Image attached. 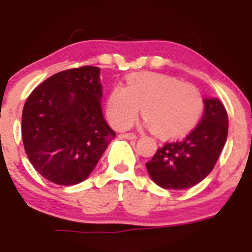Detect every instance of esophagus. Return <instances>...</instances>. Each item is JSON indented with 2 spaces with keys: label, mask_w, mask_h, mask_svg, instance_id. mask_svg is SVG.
<instances>
[{
  "label": "esophagus",
  "mask_w": 252,
  "mask_h": 252,
  "mask_svg": "<svg viewBox=\"0 0 252 252\" xmlns=\"http://www.w3.org/2000/svg\"><path fill=\"white\" fill-rule=\"evenodd\" d=\"M123 138H126V140H136L137 138V136L134 132H126V134H122L121 135Z\"/></svg>",
  "instance_id": "34e87169"
}]
</instances>
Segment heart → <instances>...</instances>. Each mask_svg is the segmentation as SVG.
<instances>
[{"label": "heart", "instance_id": "b5f03b06", "mask_svg": "<svg viewBox=\"0 0 252 252\" xmlns=\"http://www.w3.org/2000/svg\"><path fill=\"white\" fill-rule=\"evenodd\" d=\"M140 106L147 126L161 137H179L193 129L204 109L201 92L178 78L154 72L134 73L126 88L116 85L110 92L106 112L118 129L128 128L138 116Z\"/></svg>", "mask_w": 252, "mask_h": 252}]
</instances>
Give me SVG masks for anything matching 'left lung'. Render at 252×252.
Returning <instances> with one entry per match:
<instances>
[{
  "mask_svg": "<svg viewBox=\"0 0 252 252\" xmlns=\"http://www.w3.org/2000/svg\"><path fill=\"white\" fill-rule=\"evenodd\" d=\"M200 123L182 140L160 147L146 163L150 178L166 189L195 186L212 172L227 137V112L217 98L204 99Z\"/></svg>",
  "mask_w": 252,
  "mask_h": 252,
  "instance_id": "obj_1",
  "label": "left lung"
}]
</instances>
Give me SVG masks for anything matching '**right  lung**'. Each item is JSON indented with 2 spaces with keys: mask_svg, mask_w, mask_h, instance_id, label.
<instances>
[{
  "mask_svg": "<svg viewBox=\"0 0 252 252\" xmlns=\"http://www.w3.org/2000/svg\"><path fill=\"white\" fill-rule=\"evenodd\" d=\"M102 94L99 67L88 65L58 72L28 96L22 141L31 163L48 181H84L116 136L104 121Z\"/></svg>",
  "mask_w": 252,
  "mask_h": 252,
  "instance_id": "add662e5",
  "label": "right lung"
}]
</instances>
